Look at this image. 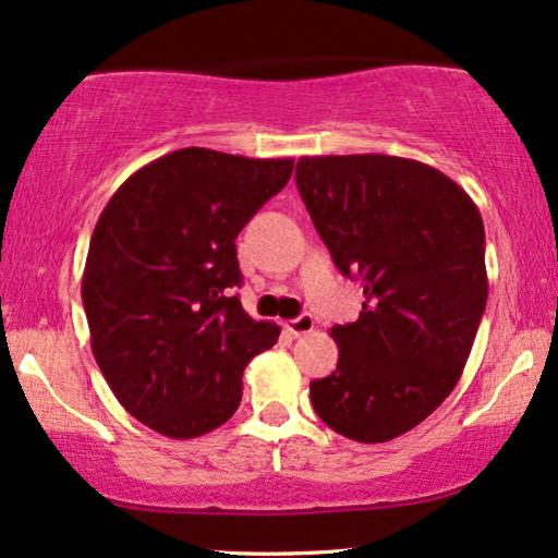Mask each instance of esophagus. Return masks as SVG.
<instances>
[{
	"label": "esophagus",
	"instance_id": "obj_1",
	"mask_svg": "<svg viewBox=\"0 0 558 558\" xmlns=\"http://www.w3.org/2000/svg\"><path fill=\"white\" fill-rule=\"evenodd\" d=\"M314 316L312 314H301V316H295V319H291L288 322V331H291L293 337H303V335H308V331H314Z\"/></svg>",
	"mask_w": 558,
	"mask_h": 558
}]
</instances>
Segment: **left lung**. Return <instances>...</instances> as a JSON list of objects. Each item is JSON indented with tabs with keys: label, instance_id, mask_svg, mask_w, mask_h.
<instances>
[{
	"label": "left lung",
	"instance_id": "1",
	"mask_svg": "<svg viewBox=\"0 0 558 558\" xmlns=\"http://www.w3.org/2000/svg\"><path fill=\"white\" fill-rule=\"evenodd\" d=\"M295 185L342 275L365 295L331 327L340 357L312 380L327 427L386 442L456 389L486 306L484 223L440 169L386 154L301 157Z\"/></svg>",
	"mask_w": 558,
	"mask_h": 558
}]
</instances>
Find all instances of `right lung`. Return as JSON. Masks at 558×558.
I'll list each match as a JSON object with an SVG mask.
<instances>
[{
	"instance_id": "right-lung-1",
	"label": "right lung",
	"mask_w": 558,
	"mask_h": 558,
	"mask_svg": "<svg viewBox=\"0 0 558 558\" xmlns=\"http://www.w3.org/2000/svg\"><path fill=\"white\" fill-rule=\"evenodd\" d=\"M293 159L178 149L133 172L97 218L82 303L116 399L174 440L221 427L246 363L278 342L231 288L239 231L291 180Z\"/></svg>"
}]
</instances>
